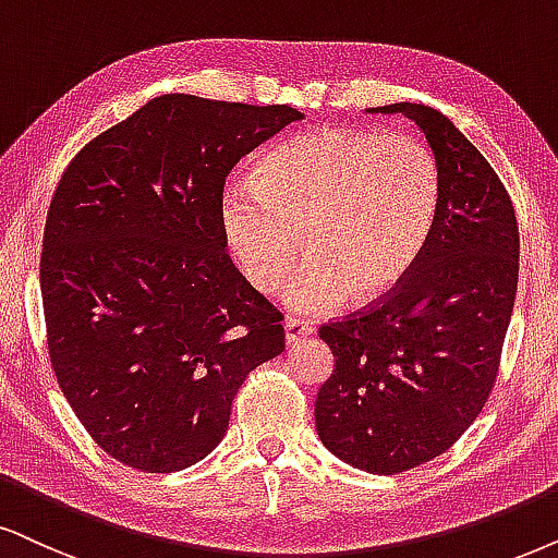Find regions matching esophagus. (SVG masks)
Returning <instances> with one entry per match:
<instances>
[{
	"mask_svg": "<svg viewBox=\"0 0 558 558\" xmlns=\"http://www.w3.org/2000/svg\"><path fill=\"white\" fill-rule=\"evenodd\" d=\"M283 329H286V344H295V342L306 340V337L314 335L312 324L303 322V319H286Z\"/></svg>",
	"mask_w": 558,
	"mask_h": 558,
	"instance_id": "34e87169",
	"label": "esophagus"
}]
</instances>
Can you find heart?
Wrapping results in <instances>:
<instances>
[{
	"label": "heart",
	"mask_w": 558,
	"mask_h": 558,
	"mask_svg": "<svg viewBox=\"0 0 558 558\" xmlns=\"http://www.w3.org/2000/svg\"><path fill=\"white\" fill-rule=\"evenodd\" d=\"M440 167L420 138L316 129L283 141L257 180L218 193V229L246 283L270 293L288 280L295 312L329 314L344 301L376 303L412 272L435 229Z\"/></svg>",
	"instance_id": "obj_1"
}]
</instances>
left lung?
Listing matches in <instances>:
<instances>
[{
    "label": "left lung",
    "instance_id": "left-lung-1",
    "mask_svg": "<svg viewBox=\"0 0 558 558\" xmlns=\"http://www.w3.org/2000/svg\"><path fill=\"white\" fill-rule=\"evenodd\" d=\"M371 112H399L425 133L440 208L397 291L319 329L335 371L314 420L329 453L389 476L446 453L489 399L518 293L520 236L502 180L453 121L417 102Z\"/></svg>",
    "mask_w": 558,
    "mask_h": 558
}]
</instances>
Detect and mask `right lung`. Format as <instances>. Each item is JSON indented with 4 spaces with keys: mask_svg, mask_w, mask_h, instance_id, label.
<instances>
[{
    "mask_svg": "<svg viewBox=\"0 0 558 558\" xmlns=\"http://www.w3.org/2000/svg\"><path fill=\"white\" fill-rule=\"evenodd\" d=\"M301 118L161 95L63 172L40 255L48 352L84 429L125 466L203 461L250 371L283 352V314L223 252L218 193L239 159Z\"/></svg>",
    "mask_w": 558,
    "mask_h": 558,
    "instance_id": "1",
    "label": "right lung"
}]
</instances>
